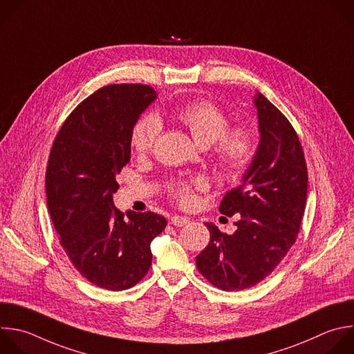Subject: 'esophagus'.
<instances>
[{"mask_svg":"<svg viewBox=\"0 0 354 354\" xmlns=\"http://www.w3.org/2000/svg\"><path fill=\"white\" fill-rule=\"evenodd\" d=\"M189 222H190V219L187 216H182V215H175L171 218V223L175 226H185Z\"/></svg>","mask_w":354,"mask_h":354,"instance_id":"34e87169","label":"esophagus"}]
</instances>
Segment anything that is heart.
Here are the masks:
<instances>
[{"label": "heart", "instance_id": "heart-1", "mask_svg": "<svg viewBox=\"0 0 354 354\" xmlns=\"http://www.w3.org/2000/svg\"><path fill=\"white\" fill-rule=\"evenodd\" d=\"M175 120L192 135L201 147L211 146L216 164L229 174L243 172L253 161L257 150L256 136L250 128L229 127V116L208 100H194L183 104L174 112ZM161 131L158 116L143 115L131 132V147L138 154L149 153ZM203 186L201 180L179 182L172 192L182 205L194 203V189Z\"/></svg>", "mask_w": 354, "mask_h": 354}]
</instances>
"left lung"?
I'll list each match as a JSON object with an SVG mask.
<instances>
[{
	"instance_id": "8db88e82",
	"label": "left lung",
	"mask_w": 354,
	"mask_h": 354,
	"mask_svg": "<svg viewBox=\"0 0 354 354\" xmlns=\"http://www.w3.org/2000/svg\"><path fill=\"white\" fill-rule=\"evenodd\" d=\"M260 145L242 185L221 201L219 212L241 214L232 234L214 223L208 246L196 257L200 274L232 292L267 278L295 245L307 200L304 153L288 118L261 93L254 97Z\"/></svg>"
}]
</instances>
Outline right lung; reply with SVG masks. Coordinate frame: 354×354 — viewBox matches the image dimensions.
I'll use <instances>...</instances> for the list:
<instances>
[{
	"instance_id": "obj_1",
	"label": "right lung",
	"mask_w": 354,
	"mask_h": 354,
	"mask_svg": "<svg viewBox=\"0 0 354 354\" xmlns=\"http://www.w3.org/2000/svg\"><path fill=\"white\" fill-rule=\"evenodd\" d=\"M157 98L146 84H109L66 118L50 151L47 205L59 243L88 282L108 290L135 286L151 267V241L165 229L156 212L127 215L113 205L116 175L131 161V132Z\"/></svg>"
}]
</instances>
